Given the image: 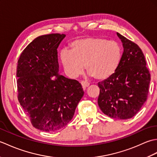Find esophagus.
<instances>
[{"label": "esophagus", "mask_w": 157, "mask_h": 157, "mask_svg": "<svg viewBox=\"0 0 157 157\" xmlns=\"http://www.w3.org/2000/svg\"><path fill=\"white\" fill-rule=\"evenodd\" d=\"M81 84H82V88L84 89V90L86 89V88L88 87V86H89V84H88V83H86V82H81Z\"/></svg>", "instance_id": "34e87169"}]
</instances>
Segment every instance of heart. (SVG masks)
<instances>
[{"label":"heart","instance_id":"obj_1","mask_svg":"<svg viewBox=\"0 0 157 157\" xmlns=\"http://www.w3.org/2000/svg\"><path fill=\"white\" fill-rule=\"evenodd\" d=\"M122 56V47L117 41L88 37L73 41L70 51L61 52L60 60L70 78L81 75L85 65L89 75L98 80H105L115 74L121 64Z\"/></svg>","mask_w":157,"mask_h":157}]
</instances>
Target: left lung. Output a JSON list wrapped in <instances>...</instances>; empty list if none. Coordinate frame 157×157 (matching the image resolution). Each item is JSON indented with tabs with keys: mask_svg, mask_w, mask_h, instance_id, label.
Listing matches in <instances>:
<instances>
[{
	"mask_svg": "<svg viewBox=\"0 0 157 157\" xmlns=\"http://www.w3.org/2000/svg\"><path fill=\"white\" fill-rule=\"evenodd\" d=\"M117 35L123 44L122 60L114 75L98 83V104L110 117L128 119L133 117L147 100L151 75L139 46L119 33Z\"/></svg>",
	"mask_w": 157,
	"mask_h": 157,
	"instance_id": "1",
	"label": "left lung"
}]
</instances>
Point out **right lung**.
I'll return each mask as SVG.
<instances>
[{
  "label": "right lung",
  "instance_id": "right-lung-1",
  "mask_svg": "<svg viewBox=\"0 0 157 157\" xmlns=\"http://www.w3.org/2000/svg\"><path fill=\"white\" fill-rule=\"evenodd\" d=\"M66 35L39 36L17 62L18 100L35 128L55 132L72 119L84 96L81 84L59 73L57 48Z\"/></svg>",
  "mask_w": 157,
  "mask_h": 157
}]
</instances>
